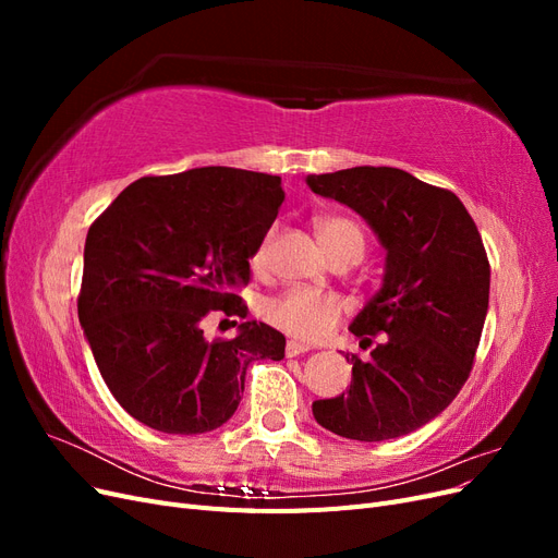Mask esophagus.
I'll return each instance as SVG.
<instances>
[{
  "instance_id": "esophagus-1",
  "label": "esophagus",
  "mask_w": 558,
  "mask_h": 558,
  "mask_svg": "<svg viewBox=\"0 0 558 558\" xmlns=\"http://www.w3.org/2000/svg\"><path fill=\"white\" fill-rule=\"evenodd\" d=\"M310 347L307 344H300V342H289L286 344V356H300V353H307Z\"/></svg>"
}]
</instances>
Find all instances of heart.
I'll return each instance as SVG.
<instances>
[{"instance_id": "heart-1", "label": "heart", "mask_w": 558, "mask_h": 558, "mask_svg": "<svg viewBox=\"0 0 558 558\" xmlns=\"http://www.w3.org/2000/svg\"><path fill=\"white\" fill-rule=\"evenodd\" d=\"M316 234L320 246L326 248L330 258L340 256L344 251H356L363 256V230L356 221H351L347 216H324L316 221ZM269 240H265L256 256H253V265H263L267 258ZM265 318L269 324L277 326L279 330L289 332L295 340L314 342L318 337H324L332 330L337 318L342 314V302L330 293H318L310 289H289L279 293L277 298H269L265 302Z\"/></svg>"}]
</instances>
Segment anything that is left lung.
Returning a JSON list of instances; mask_svg holds the SVG:
<instances>
[{
	"mask_svg": "<svg viewBox=\"0 0 558 558\" xmlns=\"http://www.w3.org/2000/svg\"><path fill=\"white\" fill-rule=\"evenodd\" d=\"M307 185L361 214L386 248L381 289L349 326L379 344L369 361L347 356L349 391L316 400L314 418L359 442L414 433L449 408L475 361L492 281L477 226L451 191L396 167L310 174Z\"/></svg>",
	"mask_w": 558,
	"mask_h": 558,
	"instance_id": "left-lung-1",
	"label": "left lung"
}]
</instances>
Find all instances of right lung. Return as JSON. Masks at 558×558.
Here are the masks:
<instances>
[{"label":"right lung","mask_w":558,"mask_h":558,"mask_svg":"<svg viewBox=\"0 0 558 558\" xmlns=\"http://www.w3.org/2000/svg\"><path fill=\"white\" fill-rule=\"evenodd\" d=\"M281 202L279 177L197 167L137 179L90 226L78 320L111 396L144 426L174 435L223 426L246 367L283 359L286 337L246 320L238 295ZM209 311L243 318L232 341L206 340Z\"/></svg>","instance_id":"obj_1"}]
</instances>
